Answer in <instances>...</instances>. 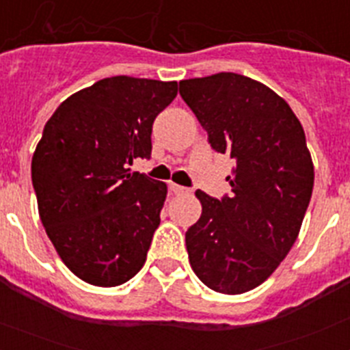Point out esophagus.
Segmentation results:
<instances>
[{
  "instance_id": "34e87169",
  "label": "esophagus",
  "mask_w": 350,
  "mask_h": 350,
  "mask_svg": "<svg viewBox=\"0 0 350 350\" xmlns=\"http://www.w3.org/2000/svg\"><path fill=\"white\" fill-rule=\"evenodd\" d=\"M170 191L175 194H185V193H189V189L187 187H184V185H178V184H170Z\"/></svg>"
}]
</instances>
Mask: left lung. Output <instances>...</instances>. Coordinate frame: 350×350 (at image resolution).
<instances>
[{"label":"left lung","mask_w":350,"mask_h":350,"mask_svg":"<svg viewBox=\"0 0 350 350\" xmlns=\"http://www.w3.org/2000/svg\"><path fill=\"white\" fill-rule=\"evenodd\" d=\"M180 96L210 147L234 159L230 196L196 191L203 212L185 231L189 262L210 289L242 295L273 273L298 238L314 187L305 131L277 92L238 73L182 80Z\"/></svg>","instance_id":"8db88e82"}]
</instances>
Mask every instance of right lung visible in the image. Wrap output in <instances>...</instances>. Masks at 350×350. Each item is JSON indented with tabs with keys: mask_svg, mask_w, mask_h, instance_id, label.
Listing matches in <instances>:
<instances>
[{
	"mask_svg": "<svg viewBox=\"0 0 350 350\" xmlns=\"http://www.w3.org/2000/svg\"><path fill=\"white\" fill-rule=\"evenodd\" d=\"M177 91V82L103 79L43 128L31 161L40 219L64 265L92 286H120L144 267L166 184L129 165L150 157L154 120Z\"/></svg>",
	"mask_w": 350,
	"mask_h": 350,
	"instance_id": "1",
	"label": "right lung"
}]
</instances>
